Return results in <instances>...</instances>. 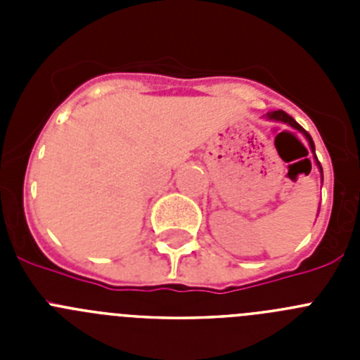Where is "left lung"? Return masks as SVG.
I'll return each mask as SVG.
<instances>
[{
	"label": "left lung",
	"instance_id": "left-lung-1",
	"mask_svg": "<svg viewBox=\"0 0 360 360\" xmlns=\"http://www.w3.org/2000/svg\"><path fill=\"white\" fill-rule=\"evenodd\" d=\"M266 119H270V120H279V122H285V124H288V126H292V128H294V129H297V131L303 133V135L307 136L308 144H310V149H311V151H314V155H316V146H314V141H311L310 133L304 131V129L301 128V126H299V124L295 122V120L292 119L290 115H288V113H285V111H283V110L269 111V113H266ZM316 162H317V165H319V169H321V164H319V160H317V157H316ZM321 174H323V169H321Z\"/></svg>",
	"mask_w": 360,
	"mask_h": 360
}]
</instances>
